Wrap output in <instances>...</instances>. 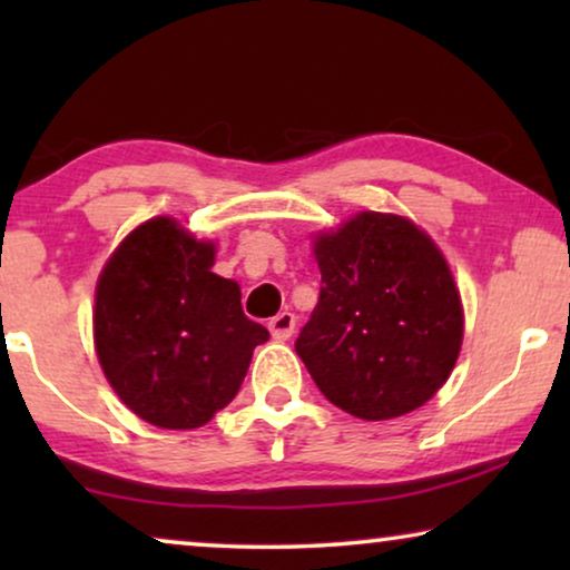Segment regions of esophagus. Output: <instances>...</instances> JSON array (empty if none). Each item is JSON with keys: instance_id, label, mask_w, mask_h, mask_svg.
Returning a JSON list of instances; mask_svg holds the SVG:
<instances>
[{"instance_id": "1", "label": "esophagus", "mask_w": 570, "mask_h": 570, "mask_svg": "<svg viewBox=\"0 0 570 570\" xmlns=\"http://www.w3.org/2000/svg\"><path fill=\"white\" fill-rule=\"evenodd\" d=\"M269 332L277 342L291 340L293 332H295V314H291V311H283V314H277L269 322Z\"/></svg>"}]
</instances>
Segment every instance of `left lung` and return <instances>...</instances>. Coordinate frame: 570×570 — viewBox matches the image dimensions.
<instances>
[{"instance_id":"left-lung-1","label":"left lung","mask_w":570,"mask_h":570,"mask_svg":"<svg viewBox=\"0 0 570 570\" xmlns=\"http://www.w3.org/2000/svg\"><path fill=\"white\" fill-rule=\"evenodd\" d=\"M322 293L295 340L322 394L361 420L423 407L454 371L464 314L454 275L425 230L357 213L318 233Z\"/></svg>"}]
</instances>
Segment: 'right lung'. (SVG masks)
Listing matches in <instances>:
<instances>
[{"label": "right lung", "instance_id": "add662e5", "mask_svg": "<svg viewBox=\"0 0 570 570\" xmlns=\"http://www.w3.org/2000/svg\"><path fill=\"white\" fill-rule=\"evenodd\" d=\"M215 244L174 217L129 233L96 287L92 337L119 400L147 423L189 431L238 394L254 347L269 340L240 308V287L215 275Z\"/></svg>", "mask_w": 570, "mask_h": 570}]
</instances>
